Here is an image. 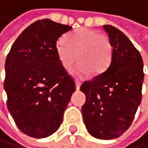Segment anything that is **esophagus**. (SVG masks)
I'll list each match as a JSON object with an SVG mask.
<instances>
[{
	"mask_svg": "<svg viewBox=\"0 0 148 148\" xmlns=\"http://www.w3.org/2000/svg\"><path fill=\"white\" fill-rule=\"evenodd\" d=\"M80 86H81V83H80V82H78V81H76V82H75V87H76V90H79V89H80Z\"/></svg>",
	"mask_w": 148,
	"mask_h": 148,
	"instance_id": "34e87169",
	"label": "esophagus"
}]
</instances>
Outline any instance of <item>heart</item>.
Masks as SVG:
<instances>
[{"label":"heart","instance_id":"1","mask_svg":"<svg viewBox=\"0 0 148 148\" xmlns=\"http://www.w3.org/2000/svg\"><path fill=\"white\" fill-rule=\"evenodd\" d=\"M56 53L64 69L70 70L80 61L73 75L84 77L91 73H103L111 61L112 46L110 41L104 34L88 28L78 29L69 34L65 40H59L56 43Z\"/></svg>","mask_w":148,"mask_h":148}]
</instances>
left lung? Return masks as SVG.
Here are the masks:
<instances>
[{
    "mask_svg": "<svg viewBox=\"0 0 148 148\" xmlns=\"http://www.w3.org/2000/svg\"><path fill=\"white\" fill-rule=\"evenodd\" d=\"M103 27L113 47L111 63L80 89L86 96L82 114L87 131L108 140L124 134L134 120L142 99L144 72L141 54L128 38L112 25Z\"/></svg>",
    "mask_w": 148,
    "mask_h": 148,
    "instance_id": "left-lung-1",
    "label": "left lung"
}]
</instances>
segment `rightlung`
<instances>
[{"instance_id": "right-lung-1", "label": "right lung", "mask_w": 148, "mask_h": 148, "mask_svg": "<svg viewBox=\"0 0 148 148\" xmlns=\"http://www.w3.org/2000/svg\"><path fill=\"white\" fill-rule=\"evenodd\" d=\"M71 26L36 21L13 42L5 62L7 107L18 128L35 138L53 135L63 121L75 84L56 53Z\"/></svg>"}]
</instances>
